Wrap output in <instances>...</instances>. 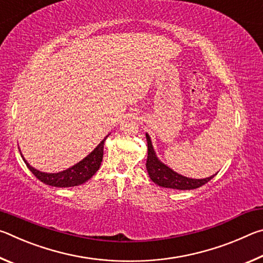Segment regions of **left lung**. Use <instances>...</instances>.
Instances as JSON below:
<instances>
[{"label": "left lung", "mask_w": 263, "mask_h": 263, "mask_svg": "<svg viewBox=\"0 0 263 263\" xmlns=\"http://www.w3.org/2000/svg\"><path fill=\"white\" fill-rule=\"evenodd\" d=\"M146 139H147L148 146L146 169H147L149 179L152 180L155 184L162 186V188L191 190L199 188V186L208 183L212 177H215L216 174L211 175L210 177H205V179H191V177H186L179 174V173L173 171L172 168H169L167 164H164L161 160L158 158L148 133H146Z\"/></svg>", "instance_id": "obj_1"}]
</instances>
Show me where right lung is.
<instances>
[{"label": "right lung", "mask_w": 263, "mask_h": 263, "mask_svg": "<svg viewBox=\"0 0 263 263\" xmlns=\"http://www.w3.org/2000/svg\"><path fill=\"white\" fill-rule=\"evenodd\" d=\"M108 136L96 146L94 151H91L86 158L82 159L81 161L59 173H45L38 171V169L33 168L28 161H26L23 154L21 153V155L24 160L26 167H28L30 171L32 172V174L37 177L38 180H41L43 183L57 186V188H67V186L80 185L84 183V182H87L90 177H92V175L100 169L102 159H103L104 141L106 138H108Z\"/></svg>", "instance_id": "add662e5"}]
</instances>
